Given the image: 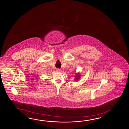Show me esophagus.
Returning <instances> with one entry per match:
<instances>
[{
	"label": "esophagus",
	"instance_id": "obj_1",
	"mask_svg": "<svg viewBox=\"0 0 129 129\" xmlns=\"http://www.w3.org/2000/svg\"><path fill=\"white\" fill-rule=\"evenodd\" d=\"M61 71L59 69H56V71L57 72H60Z\"/></svg>",
	"mask_w": 129,
	"mask_h": 129
}]
</instances>
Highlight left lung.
I'll return each mask as SVG.
<instances>
[{
  "instance_id": "left-lung-1",
  "label": "left lung",
  "mask_w": 129,
  "mask_h": 129,
  "mask_svg": "<svg viewBox=\"0 0 129 129\" xmlns=\"http://www.w3.org/2000/svg\"><path fill=\"white\" fill-rule=\"evenodd\" d=\"M80 77V75L79 73H77V75L75 76V79L76 80H78V79H79Z\"/></svg>"
}]
</instances>
